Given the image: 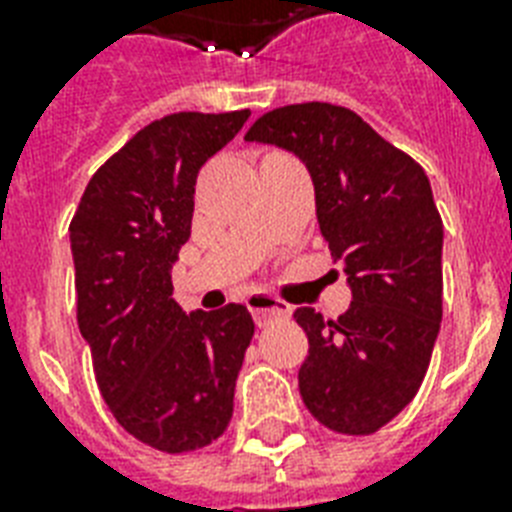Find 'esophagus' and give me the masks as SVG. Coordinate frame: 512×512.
I'll use <instances>...</instances> for the list:
<instances>
[{"mask_svg": "<svg viewBox=\"0 0 512 512\" xmlns=\"http://www.w3.org/2000/svg\"><path fill=\"white\" fill-rule=\"evenodd\" d=\"M247 305L260 327H265V324H271V321L276 319H287L289 313H292V308H289L284 300H279V297L273 295H265V292H252V295L247 297Z\"/></svg>", "mask_w": 512, "mask_h": 512, "instance_id": "obj_1", "label": "esophagus"}]
</instances>
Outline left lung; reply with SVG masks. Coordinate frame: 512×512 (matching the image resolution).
<instances>
[{"label":"left lung","instance_id":"1","mask_svg":"<svg viewBox=\"0 0 512 512\" xmlns=\"http://www.w3.org/2000/svg\"><path fill=\"white\" fill-rule=\"evenodd\" d=\"M244 140L292 151L311 172L321 236L353 300L337 319L295 311L308 335L300 396L329 430L369 436L417 396L441 327L444 223L428 175L332 103L273 108Z\"/></svg>","mask_w":512,"mask_h":512}]
</instances>
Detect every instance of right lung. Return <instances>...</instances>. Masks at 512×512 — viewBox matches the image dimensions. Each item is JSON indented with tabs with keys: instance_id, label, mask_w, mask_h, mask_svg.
Segmentation results:
<instances>
[{
	"instance_id": "obj_1",
	"label": "right lung",
	"mask_w": 512,
	"mask_h": 512,
	"mask_svg": "<svg viewBox=\"0 0 512 512\" xmlns=\"http://www.w3.org/2000/svg\"><path fill=\"white\" fill-rule=\"evenodd\" d=\"M247 119L244 108L151 122L90 177L68 228L76 321L100 396L130 436L159 452H193L223 436L255 335L244 305L185 313L172 297L196 175Z\"/></svg>"
}]
</instances>
